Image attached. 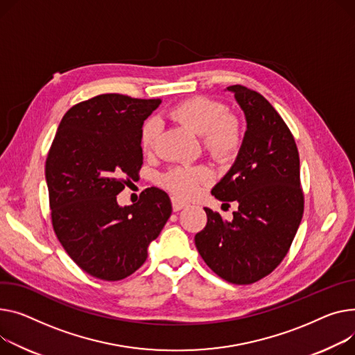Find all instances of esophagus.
Returning a JSON list of instances; mask_svg holds the SVG:
<instances>
[{
	"label": "esophagus",
	"mask_w": 355,
	"mask_h": 355,
	"mask_svg": "<svg viewBox=\"0 0 355 355\" xmlns=\"http://www.w3.org/2000/svg\"><path fill=\"white\" fill-rule=\"evenodd\" d=\"M171 204H173V209L174 211H180V209H182V208H185L188 205L185 201H182V200L177 198V197L171 198Z\"/></svg>",
	"instance_id": "obj_1"
}]
</instances>
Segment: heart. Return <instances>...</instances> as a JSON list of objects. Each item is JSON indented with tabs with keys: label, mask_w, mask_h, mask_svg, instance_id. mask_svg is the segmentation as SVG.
<instances>
[{
	"label": "heart",
	"mask_w": 355,
	"mask_h": 355,
	"mask_svg": "<svg viewBox=\"0 0 355 355\" xmlns=\"http://www.w3.org/2000/svg\"><path fill=\"white\" fill-rule=\"evenodd\" d=\"M173 120L201 135L204 150L218 162H228L237 157L243 147L244 131L240 120L228 114L224 104L208 97H193L174 105L170 111ZM159 135V124L150 118L141 128L139 147L144 154L153 153ZM211 180L205 167H174L165 173L161 182L180 197H196Z\"/></svg>",
	"instance_id": "obj_1"
}]
</instances>
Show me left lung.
<instances>
[{"label":"left lung","mask_w":355,"mask_h":355,"mask_svg":"<svg viewBox=\"0 0 355 355\" xmlns=\"http://www.w3.org/2000/svg\"><path fill=\"white\" fill-rule=\"evenodd\" d=\"M247 131L231 170L212 188L220 201H237L232 221L204 208L196 235L205 264L231 284L247 286L271 274L287 255L304 212L300 155L294 135L261 94L231 85Z\"/></svg>","instance_id":"8db88e82"}]
</instances>
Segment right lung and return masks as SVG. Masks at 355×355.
<instances>
[{"instance_id":"add662e5","label":"right lung","mask_w":355,"mask_h":355,"mask_svg":"<svg viewBox=\"0 0 355 355\" xmlns=\"http://www.w3.org/2000/svg\"><path fill=\"white\" fill-rule=\"evenodd\" d=\"M159 98L101 94L71 107L45 161L51 223L58 241L87 274L123 279L147 259V250L171 216L167 193L147 188L138 202L116 196L143 165L139 132Z\"/></svg>"}]
</instances>
